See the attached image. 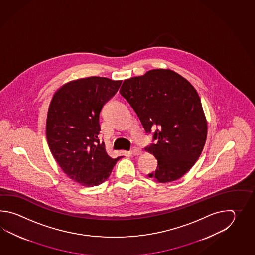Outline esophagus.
<instances>
[{
    "label": "esophagus",
    "instance_id": "esophagus-1",
    "mask_svg": "<svg viewBox=\"0 0 255 255\" xmlns=\"http://www.w3.org/2000/svg\"><path fill=\"white\" fill-rule=\"evenodd\" d=\"M142 151H141L140 148H138V147H133L132 149H131V151H130V154L132 155V156H138V155H140Z\"/></svg>",
    "mask_w": 255,
    "mask_h": 255
}]
</instances>
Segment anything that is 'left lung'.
Wrapping results in <instances>:
<instances>
[{"instance_id":"8db88e82","label":"left lung","mask_w":255,"mask_h":255,"mask_svg":"<svg viewBox=\"0 0 255 255\" xmlns=\"http://www.w3.org/2000/svg\"><path fill=\"white\" fill-rule=\"evenodd\" d=\"M120 93L139 118L146 133L155 130V144L146 151L157 158L148 177L159 183L181 178L201 156L207 120L201 98L183 76L169 69H153L123 82Z\"/></svg>"}]
</instances>
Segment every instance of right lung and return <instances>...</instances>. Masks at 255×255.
<instances>
[{"mask_svg": "<svg viewBox=\"0 0 255 255\" xmlns=\"http://www.w3.org/2000/svg\"><path fill=\"white\" fill-rule=\"evenodd\" d=\"M122 81L91 76L68 82L54 93L46 120L51 153L71 179L85 187L102 184L117 161L99 141V115Z\"/></svg>", "mask_w": 255, "mask_h": 255, "instance_id": "obj_1", "label": "right lung"}]
</instances>
